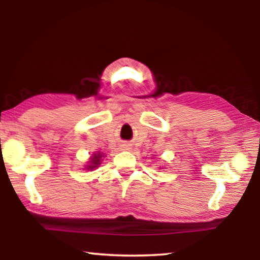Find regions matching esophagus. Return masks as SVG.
Returning a JSON list of instances; mask_svg holds the SVG:
<instances>
[{"instance_id": "1", "label": "esophagus", "mask_w": 260, "mask_h": 260, "mask_svg": "<svg viewBox=\"0 0 260 260\" xmlns=\"http://www.w3.org/2000/svg\"><path fill=\"white\" fill-rule=\"evenodd\" d=\"M120 147H121L122 150H128V149H131V146L128 143H122Z\"/></svg>"}]
</instances>
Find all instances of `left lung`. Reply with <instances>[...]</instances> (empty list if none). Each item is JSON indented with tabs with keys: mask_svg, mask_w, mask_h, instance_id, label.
I'll return each mask as SVG.
<instances>
[{
	"mask_svg": "<svg viewBox=\"0 0 260 260\" xmlns=\"http://www.w3.org/2000/svg\"><path fill=\"white\" fill-rule=\"evenodd\" d=\"M159 169H160V167H159Z\"/></svg>",
	"mask_w": 260,
	"mask_h": 260,
	"instance_id": "obj_1",
	"label": "left lung"
}]
</instances>
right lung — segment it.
Returning a JSON list of instances; mask_svg holds the SVG:
<instances>
[{"label":"right lung","mask_w":260,"mask_h":260,"mask_svg":"<svg viewBox=\"0 0 260 260\" xmlns=\"http://www.w3.org/2000/svg\"><path fill=\"white\" fill-rule=\"evenodd\" d=\"M104 157V153L103 152H96L93 153V156H90L89 158V161L87 162V165L85 166V169L88 171H93L95 169H98V167L102 164V158Z\"/></svg>","instance_id":"obj_1"}]
</instances>
